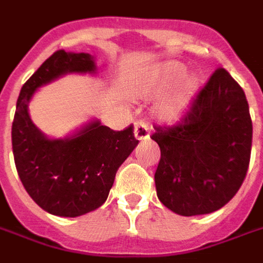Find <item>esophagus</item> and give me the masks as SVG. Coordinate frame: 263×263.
<instances>
[{"instance_id": "34e87169", "label": "esophagus", "mask_w": 263, "mask_h": 263, "mask_svg": "<svg viewBox=\"0 0 263 263\" xmlns=\"http://www.w3.org/2000/svg\"><path fill=\"white\" fill-rule=\"evenodd\" d=\"M134 135L138 141H143L149 138V125L145 121L139 120L135 122V129H134Z\"/></svg>"}]
</instances>
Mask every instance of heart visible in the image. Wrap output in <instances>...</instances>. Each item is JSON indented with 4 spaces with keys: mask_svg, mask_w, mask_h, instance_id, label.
Here are the masks:
<instances>
[{
    "mask_svg": "<svg viewBox=\"0 0 263 263\" xmlns=\"http://www.w3.org/2000/svg\"><path fill=\"white\" fill-rule=\"evenodd\" d=\"M186 73V67L179 63H167L151 84L145 87L146 96H159L175 86ZM182 79V78H181ZM198 91V79L196 76H186L173 91L166 96L159 105V117L165 122H176L187 112Z\"/></svg>",
    "mask_w": 263,
    "mask_h": 263,
    "instance_id": "obj_1",
    "label": "heart"
}]
</instances>
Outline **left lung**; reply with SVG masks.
Masks as SVG:
<instances>
[{
    "mask_svg": "<svg viewBox=\"0 0 263 263\" xmlns=\"http://www.w3.org/2000/svg\"><path fill=\"white\" fill-rule=\"evenodd\" d=\"M160 160L155 184L162 204L186 217L220 210L248 172L252 121L245 92L217 69L189 111L172 126H155Z\"/></svg>",
    "mask_w": 263,
    "mask_h": 263,
    "instance_id": "obj_1",
    "label": "left lung"
}]
</instances>
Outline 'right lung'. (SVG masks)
Segmentation results:
<instances>
[{
	"label": "right lung",
	"mask_w": 263,
	"mask_h": 263,
	"mask_svg": "<svg viewBox=\"0 0 263 263\" xmlns=\"http://www.w3.org/2000/svg\"><path fill=\"white\" fill-rule=\"evenodd\" d=\"M88 53L54 52L22 86L12 122V152L24 187L50 214L79 217L101 207L115 173L138 145L134 126L114 131L92 121L66 139H49L37 129L28 103L41 86L66 73H94Z\"/></svg>",
	"instance_id": "add662e5"
}]
</instances>
